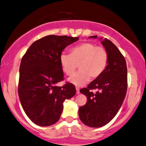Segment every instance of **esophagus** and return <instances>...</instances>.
I'll return each mask as SVG.
<instances>
[{
	"label": "esophagus",
	"instance_id": "esophagus-1",
	"mask_svg": "<svg viewBox=\"0 0 146 146\" xmlns=\"http://www.w3.org/2000/svg\"><path fill=\"white\" fill-rule=\"evenodd\" d=\"M76 93L77 94H80V88L78 87H76Z\"/></svg>",
	"mask_w": 146,
	"mask_h": 146
}]
</instances>
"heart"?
<instances>
[{"label":"heart","mask_w":146,"mask_h":146,"mask_svg":"<svg viewBox=\"0 0 146 146\" xmlns=\"http://www.w3.org/2000/svg\"><path fill=\"white\" fill-rule=\"evenodd\" d=\"M60 62L67 75H73L78 65L80 71L72 75L68 81L80 86L88 82L90 78L94 80L103 74L108 66V54L104 47L86 42L71 48L70 55L61 54Z\"/></svg>","instance_id":"obj_1"}]
</instances>
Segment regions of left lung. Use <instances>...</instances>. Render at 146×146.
Here are the masks:
<instances>
[{"instance_id":"left-lung-1","label":"left lung","mask_w":146,"mask_h":146,"mask_svg":"<svg viewBox=\"0 0 146 146\" xmlns=\"http://www.w3.org/2000/svg\"><path fill=\"white\" fill-rule=\"evenodd\" d=\"M89 38H97L90 36ZM108 54V63L99 78L82 88L87 103L79 109V116L88 126L101 127L111 121L120 110L127 90V67L126 60L117 47L110 40L100 38ZM91 90H96V93Z\"/></svg>"}]
</instances>
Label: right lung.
Segmentation results:
<instances>
[{
  "instance_id": "1",
  "label": "right lung",
  "mask_w": 146,
  "mask_h": 146,
  "mask_svg": "<svg viewBox=\"0 0 146 146\" xmlns=\"http://www.w3.org/2000/svg\"><path fill=\"white\" fill-rule=\"evenodd\" d=\"M78 37L48 35L35 41L21 60L18 94L23 110L35 124L53 125L59 120L63 103L76 93L75 86L64 80L60 56Z\"/></svg>"
}]
</instances>
